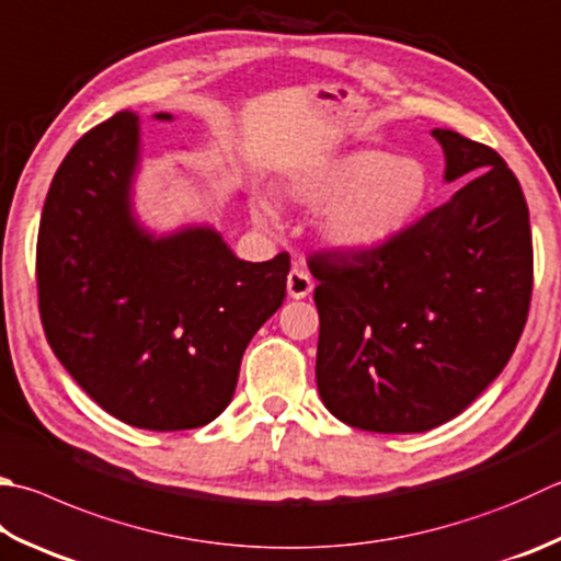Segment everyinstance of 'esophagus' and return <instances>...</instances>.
Here are the masks:
<instances>
[{
	"label": "esophagus",
	"mask_w": 561,
	"mask_h": 561,
	"mask_svg": "<svg viewBox=\"0 0 561 561\" xmlns=\"http://www.w3.org/2000/svg\"><path fill=\"white\" fill-rule=\"evenodd\" d=\"M314 283H312V276L305 268L295 266L290 273H288V295L295 300H302L308 298V295L312 293Z\"/></svg>",
	"instance_id": "1"
}]
</instances>
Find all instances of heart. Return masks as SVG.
<instances>
[{"label": "heart", "mask_w": 561, "mask_h": 561, "mask_svg": "<svg viewBox=\"0 0 561 561\" xmlns=\"http://www.w3.org/2000/svg\"><path fill=\"white\" fill-rule=\"evenodd\" d=\"M288 193L300 205H332L322 229L334 244L371 247L396 237L422 213L430 197V175L415 158H398L383 149H354L298 175ZM259 217L271 221L276 209L261 203Z\"/></svg>", "instance_id": "b5f03b06"}]
</instances>
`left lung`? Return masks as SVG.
Listing matches in <instances>:
<instances>
[{
	"mask_svg": "<svg viewBox=\"0 0 561 561\" xmlns=\"http://www.w3.org/2000/svg\"><path fill=\"white\" fill-rule=\"evenodd\" d=\"M432 136L447 205L396 237L308 259L320 312L317 388L336 420L425 432L457 417L508 364L533 298V234L520 183L491 146Z\"/></svg>",
	"mask_w": 561,
	"mask_h": 561,
	"instance_id": "left-lung-1",
	"label": "left lung"
}]
</instances>
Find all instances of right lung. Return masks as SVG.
Segmentation results:
<instances>
[{"mask_svg": "<svg viewBox=\"0 0 561 561\" xmlns=\"http://www.w3.org/2000/svg\"><path fill=\"white\" fill-rule=\"evenodd\" d=\"M136 156L139 116L119 112L62 158L38 227L41 324L116 420L203 427L229 405L247 344L283 305L290 256L239 261L213 229L141 234L129 215Z\"/></svg>", "mask_w": 561, "mask_h": 561, "instance_id": "obj_1", "label": "right lung"}]
</instances>
